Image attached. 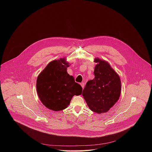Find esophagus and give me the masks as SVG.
<instances>
[{"mask_svg":"<svg viewBox=\"0 0 152 152\" xmlns=\"http://www.w3.org/2000/svg\"><path fill=\"white\" fill-rule=\"evenodd\" d=\"M80 85L81 86V87L83 88H84V86H85V84H84V83H81V84H80Z\"/></svg>","mask_w":152,"mask_h":152,"instance_id":"34e87169","label":"esophagus"}]
</instances>
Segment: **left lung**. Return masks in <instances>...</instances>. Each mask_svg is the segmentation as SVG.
I'll list each match as a JSON object with an SVG mask.
<instances>
[{
  "label": "left lung",
  "instance_id": "left-lung-1",
  "mask_svg": "<svg viewBox=\"0 0 152 152\" xmlns=\"http://www.w3.org/2000/svg\"><path fill=\"white\" fill-rule=\"evenodd\" d=\"M95 78L88 81L83 96L89 109L96 113L108 112L119 98L121 81L118 74L108 62L95 58Z\"/></svg>",
  "mask_w": 152,
  "mask_h": 152
}]
</instances>
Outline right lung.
Masks as SVG:
<instances>
[{
	"mask_svg": "<svg viewBox=\"0 0 152 152\" xmlns=\"http://www.w3.org/2000/svg\"><path fill=\"white\" fill-rule=\"evenodd\" d=\"M69 66L65 58L51 61L39 75L36 88L44 105L54 111L67 108L74 95L82 94L81 86L66 72Z\"/></svg>",
	"mask_w": 152,
	"mask_h": 152,
	"instance_id": "obj_1",
	"label": "right lung"
}]
</instances>
